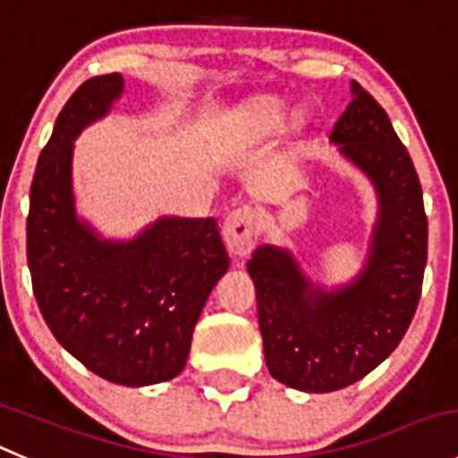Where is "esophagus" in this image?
Segmentation results:
<instances>
[{"mask_svg":"<svg viewBox=\"0 0 458 458\" xmlns=\"http://www.w3.org/2000/svg\"><path fill=\"white\" fill-rule=\"evenodd\" d=\"M222 236H225V245L229 250V254L242 256L250 254L256 245V211L251 207H241L236 211H232L225 220V229H222Z\"/></svg>","mask_w":458,"mask_h":458,"instance_id":"esophagus-1","label":"esophagus"}]
</instances>
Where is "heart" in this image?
Returning a JSON list of instances; mask_svg holds the SVG:
<instances>
[{
	"instance_id": "1",
	"label": "heart",
	"mask_w": 458,
	"mask_h": 458,
	"mask_svg": "<svg viewBox=\"0 0 458 458\" xmlns=\"http://www.w3.org/2000/svg\"><path fill=\"white\" fill-rule=\"evenodd\" d=\"M287 121L285 106L278 98H259L245 112V123L254 137H269L283 130Z\"/></svg>"
}]
</instances>
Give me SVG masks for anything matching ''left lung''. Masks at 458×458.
Here are the masks:
<instances>
[{
    "instance_id": "8db88e82",
    "label": "left lung",
    "mask_w": 458,
    "mask_h": 458,
    "mask_svg": "<svg viewBox=\"0 0 458 458\" xmlns=\"http://www.w3.org/2000/svg\"><path fill=\"white\" fill-rule=\"evenodd\" d=\"M330 141L376 184L380 220L371 256L352 285L312 290L287 251L263 245L247 263L269 373L292 389L326 394L362 380L407 333L428 263L420 180L389 116L352 82Z\"/></svg>"
}]
</instances>
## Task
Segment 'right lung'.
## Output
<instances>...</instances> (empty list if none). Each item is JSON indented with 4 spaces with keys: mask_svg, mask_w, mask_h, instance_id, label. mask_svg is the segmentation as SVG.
<instances>
[{
    "mask_svg": "<svg viewBox=\"0 0 458 458\" xmlns=\"http://www.w3.org/2000/svg\"><path fill=\"white\" fill-rule=\"evenodd\" d=\"M121 91V73L94 76L60 112L30 184L26 259L60 346L103 380L146 386L184 369L198 317L229 256L213 217H164L130 242L98 241L76 220L73 139Z\"/></svg>",
    "mask_w": 458,
    "mask_h": 458,
    "instance_id": "1",
    "label": "right lung"
}]
</instances>
